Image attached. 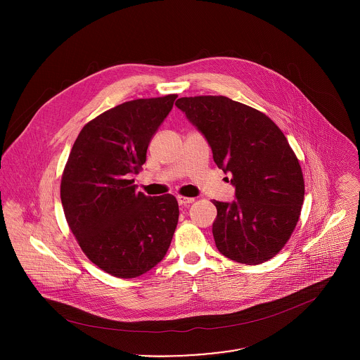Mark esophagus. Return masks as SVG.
<instances>
[{"label": "esophagus", "instance_id": "34e87169", "mask_svg": "<svg viewBox=\"0 0 360 360\" xmlns=\"http://www.w3.org/2000/svg\"><path fill=\"white\" fill-rule=\"evenodd\" d=\"M177 202H179V205H188V204H193V202H194V198H188V197L179 195V197H177Z\"/></svg>", "mask_w": 360, "mask_h": 360}]
</instances>
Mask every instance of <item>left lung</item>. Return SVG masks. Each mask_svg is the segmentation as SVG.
Masks as SVG:
<instances>
[{"label": "left lung", "instance_id": "8db88e82", "mask_svg": "<svg viewBox=\"0 0 360 360\" xmlns=\"http://www.w3.org/2000/svg\"><path fill=\"white\" fill-rule=\"evenodd\" d=\"M176 106L202 133L217 167L233 174L236 200L213 201L219 252L245 264L278 254L305 195L301 165L283 131L264 113L223 96L183 97Z\"/></svg>", "mask_w": 360, "mask_h": 360}]
</instances>
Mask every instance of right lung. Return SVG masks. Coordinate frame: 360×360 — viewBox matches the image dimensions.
Here are the masks:
<instances>
[{
    "instance_id": "right-lung-1",
    "label": "right lung",
    "mask_w": 360,
    "mask_h": 360,
    "mask_svg": "<svg viewBox=\"0 0 360 360\" xmlns=\"http://www.w3.org/2000/svg\"><path fill=\"white\" fill-rule=\"evenodd\" d=\"M176 98L134 100L101 113L79 133L62 174L60 201L80 248L119 278L155 267L179 221L173 195L147 197L131 179Z\"/></svg>"
}]
</instances>
